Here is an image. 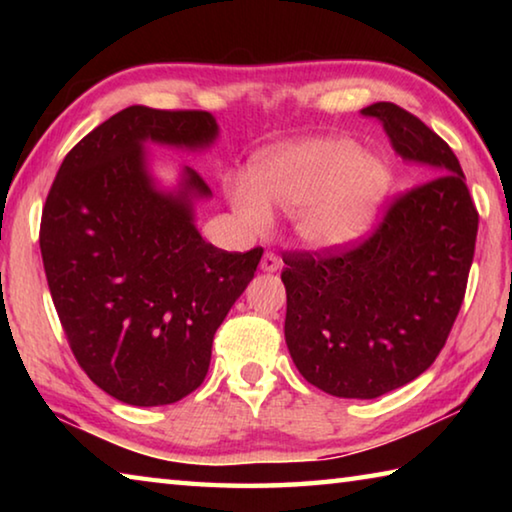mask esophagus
<instances>
[{"label":"esophagus","mask_w":512,"mask_h":512,"mask_svg":"<svg viewBox=\"0 0 512 512\" xmlns=\"http://www.w3.org/2000/svg\"><path fill=\"white\" fill-rule=\"evenodd\" d=\"M280 257H277L275 253H271V250H266L264 253V257H262V262H259V268H262V271H266V273H275L277 268H280Z\"/></svg>","instance_id":"obj_1"}]
</instances>
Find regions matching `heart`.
<instances>
[{"instance_id":"obj_1","label":"heart","mask_w":512,"mask_h":512,"mask_svg":"<svg viewBox=\"0 0 512 512\" xmlns=\"http://www.w3.org/2000/svg\"><path fill=\"white\" fill-rule=\"evenodd\" d=\"M388 192V171L361 155L350 140H307L282 146L259 160L253 183L230 185V201L241 221L268 230L273 212L298 219L300 237L320 248L345 246L370 228Z\"/></svg>"}]
</instances>
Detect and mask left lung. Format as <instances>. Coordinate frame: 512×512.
<instances>
[{
	"label": "left lung",
	"instance_id": "obj_1",
	"mask_svg": "<svg viewBox=\"0 0 512 512\" xmlns=\"http://www.w3.org/2000/svg\"><path fill=\"white\" fill-rule=\"evenodd\" d=\"M361 112L377 117L393 149L429 180L393 196L357 244L284 253V336L309 384L372 400L420 377L445 348L465 298L479 212L443 137L395 103Z\"/></svg>",
	"mask_w": 512,
	"mask_h": 512
}]
</instances>
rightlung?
<instances>
[{"label": "right lung", "instance_id": "add662e5", "mask_svg": "<svg viewBox=\"0 0 512 512\" xmlns=\"http://www.w3.org/2000/svg\"><path fill=\"white\" fill-rule=\"evenodd\" d=\"M216 133L205 110H121L65 155L42 207V264L69 348L124 404H173L203 384L216 329L262 259L259 246L228 253L198 235L192 196L212 192L194 169L176 196L146 173V140L201 149Z\"/></svg>", "mask_w": 512, "mask_h": 512}]
</instances>
